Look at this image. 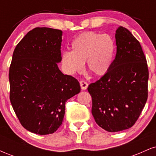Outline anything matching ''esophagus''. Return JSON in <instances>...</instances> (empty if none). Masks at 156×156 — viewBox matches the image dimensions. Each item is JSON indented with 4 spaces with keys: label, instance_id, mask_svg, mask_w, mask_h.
<instances>
[{
    "label": "esophagus",
    "instance_id": "34e87169",
    "mask_svg": "<svg viewBox=\"0 0 156 156\" xmlns=\"http://www.w3.org/2000/svg\"><path fill=\"white\" fill-rule=\"evenodd\" d=\"M80 88L83 90H85V89H87L88 87V83H87V81H85L84 80H80Z\"/></svg>",
    "mask_w": 156,
    "mask_h": 156
}]
</instances>
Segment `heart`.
Instances as JSON below:
<instances>
[{
  "instance_id": "1",
  "label": "heart",
  "mask_w": 156,
  "mask_h": 156,
  "mask_svg": "<svg viewBox=\"0 0 156 156\" xmlns=\"http://www.w3.org/2000/svg\"><path fill=\"white\" fill-rule=\"evenodd\" d=\"M70 51L62 53V63L68 74L73 75L83 69L94 76H103L110 70L116 53V44L108 34L94 31L84 32L72 42Z\"/></svg>"
}]
</instances>
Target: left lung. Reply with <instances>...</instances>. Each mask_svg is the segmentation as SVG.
<instances>
[{
  "label": "left lung",
  "instance_id": "left-lung-1",
  "mask_svg": "<svg viewBox=\"0 0 156 156\" xmlns=\"http://www.w3.org/2000/svg\"><path fill=\"white\" fill-rule=\"evenodd\" d=\"M115 38L117 54L110 70L88 87L94 120L108 132L131 128L148 97L149 71L140 43L122 26Z\"/></svg>",
  "mask_w": 156,
  "mask_h": 156
}]
</instances>
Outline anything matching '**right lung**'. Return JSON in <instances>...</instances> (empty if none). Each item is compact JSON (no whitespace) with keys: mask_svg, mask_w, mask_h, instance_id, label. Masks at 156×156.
I'll use <instances>...</instances> for the list:
<instances>
[{"mask_svg":"<svg viewBox=\"0 0 156 156\" xmlns=\"http://www.w3.org/2000/svg\"><path fill=\"white\" fill-rule=\"evenodd\" d=\"M62 31L35 28L16 46L9 67L10 101L21 125L39 135L53 133L63 121L65 103L80 92L78 80L64 75Z\"/></svg>","mask_w":156,"mask_h":156,"instance_id":"1","label":"right lung"}]
</instances>
